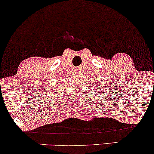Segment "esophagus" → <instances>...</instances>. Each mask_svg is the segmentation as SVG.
Returning a JSON list of instances; mask_svg holds the SVG:
<instances>
[{"label": "esophagus", "instance_id": "34e87169", "mask_svg": "<svg viewBox=\"0 0 154 154\" xmlns=\"http://www.w3.org/2000/svg\"><path fill=\"white\" fill-rule=\"evenodd\" d=\"M75 71L77 72V73H81V71H82V68L81 67H77L75 68Z\"/></svg>", "mask_w": 154, "mask_h": 154}]
</instances>
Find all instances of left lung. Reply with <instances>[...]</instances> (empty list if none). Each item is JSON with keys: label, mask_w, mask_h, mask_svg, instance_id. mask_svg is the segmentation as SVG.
Masks as SVG:
<instances>
[{"label": "left lung", "mask_w": 154, "mask_h": 154, "mask_svg": "<svg viewBox=\"0 0 154 154\" xmlns=\"http://www.w3.org/2000/svg\"><path fill=\"white\" fill-rule=\"evenodd\" d=\"M97 86H98V87H99V88H100V86H101V85L98 84V85H97Z\"/></svg>", "instance_id": "8db88e82"}]
</instances>
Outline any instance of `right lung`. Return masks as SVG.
<instances>
[{"label":"right lung","instance_id":"1","mask_svg":"<svg viewBox=\"0 0 154 154\" xmlns=\"http://www.w3.org/2000/svg\"><path fill=\"white\" fill-rule=\"evenodd\" d=\"M59 84H60V83H59Z\"/></svg>","mask_w":154,"mask_h":154}]
</instances>
